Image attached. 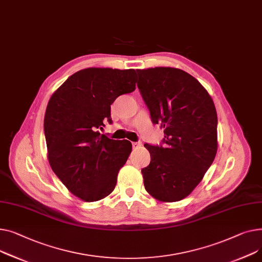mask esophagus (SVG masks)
Masks as SVG:
<instances>
[{
    "mask_svg": "<svg viewBox=\"0 0 262 262\" xmlns=\"http://www.w3.org/2000/svg\"><path fill=\"white\" fill-rule=\"evenodd\" d=\"M132 146H133L134 149H137V148H140L142 146V143L141 142H134V143H132Z\"/></svg>",
    "mask_w": 262,
    "mask_h": 262,
    "instance_id": "esophagus-1",
    "label": "esophagus"
}]
</instances>
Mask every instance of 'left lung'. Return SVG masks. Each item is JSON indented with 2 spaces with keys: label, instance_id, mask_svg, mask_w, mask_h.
<instances>
[{
  "label": "left lung",
  "instance_id": "1",
  "mask_svg": "<svg viewBox=\"0 0 262 262\" xmlns=\"http://www.w3.org/2000/svg\"><path fill=\"white\" fill-rule=\"evenodd\" d=\"M137 86L152 121L165 129V147L145 144L151 161L142 169L147 192L177 202L202 181L218 149L217 111L194 77L169 67L137 70Z\"/></svg>",
  "mask_w": 262,
  "mask_h": 262
}]
</instances>
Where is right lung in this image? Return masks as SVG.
Returning <instances> with one entry per match:
<instances>
[{
	"label": "right lung",
	"mask_w": 262,
	"mask_h": 262,
	"mask_svg": "<svg viewBox=\"0 0 262 262\" xmlns=\"http://www.w3.org/2000/svg\"><path fill=\"white\" fill-rule=\"evenodd\" d=\"M133 69L88 68L73 74L52 95L44 116L48 159L64 186L84 202L115 188L119 169L130 156L129 141L101 134L111 120V104L135 90Z\"/></svg>",
	"instance_id": "add662e5"
}]
</instances>
